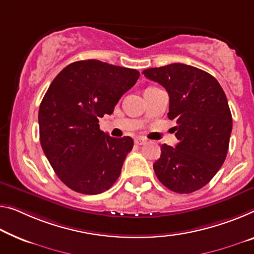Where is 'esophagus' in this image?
Wrapping results in <instances>:
<instances>
[{"instance_id":"34e87169","label":"esophagus","mask_w":254,"mask_h":254,"mask_svg":"<svg viewBox=\"0 0 254 254\" xmlns=\"http://www.w3.org/2000/svg\"><path fill=\"white\" fill-rule=\"evenodd\" d=\"M145 143H146V139L144 137H136L135 138V144H137V145H144Z\"/></svg>"}]
</instances>
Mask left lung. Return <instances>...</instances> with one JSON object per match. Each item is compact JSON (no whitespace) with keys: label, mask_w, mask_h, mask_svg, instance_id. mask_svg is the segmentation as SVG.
Listing matches in <instances>:
<instances>
[{"label":"left lung","mask_w":254,"mask_h":254,"mask_svg":"<svg viewBox=\"0 0 254 254\" xmlns=\"http://www.w3.org/2000/svg\"><path fill=\"white\" fill-rule=\"evenodd\" d=\"M142 73L166 88L168 118L177 124L179 142L176 147L163 144L154 173L173 192H195L211 181L228 152L233 119L224 89L210 73L184 64Z\"/></svg>","instance_id":"8db88e82"}]
</instances>
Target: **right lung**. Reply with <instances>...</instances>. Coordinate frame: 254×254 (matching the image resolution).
Here are the masks:
<instances>
[{"label":"right lung","mask_w":254,"mask_h":254,"mask_svg":"<svg viewBox=\"0 0 254 254\" xmlns=\"http://www.w3.org/2000/svg\"><path fill=\"white\" fill-rule=\"evenodd\" d=\"M139 77L135 69L99 60L76 61L61 70L38 111L42 149L64 184L81 194H100L120 176L134 145L129 136L115 138L100 129Z\"/></svg>","instance_id":"obj_1"}]
</instances>
